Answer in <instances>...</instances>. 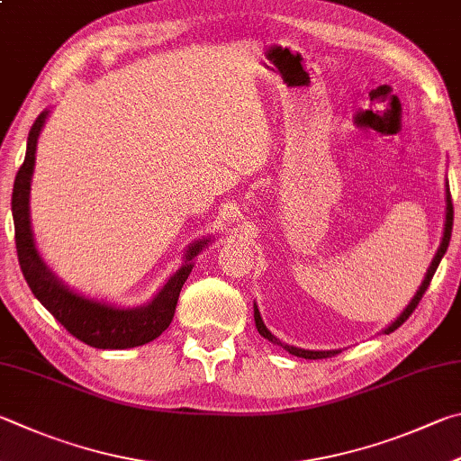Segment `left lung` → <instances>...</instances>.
<instances>
[{"label":"left lung","mask_w":461,"mask_h":461,"mask_svg":"<svg viewBox=\"0 0 461 461\" xmlns=\"http://www.w3.org/2000/svg\"><path fill=\"white\" fill-rule=\"evenodd\" d=\"M451 228H454V205H451L449 183H447V179H446V221H443V233H441V241H439L438 252H435V256H433V259H431V264H429V267H428V272H425L423 280H421V284H420V288H417V292H415L413 298H411V303H409V304L403 308V312H401V314L395 318V321H393V322L387 326V329H383V334H389V332H393L395 329H399V326L403 324L409 316H411V312L415 311V306L420 304V300H421V296L425 294V290H428L435 270H438V266H439V262H441L443 254L447 252V246H449V240H451ZM254 321H256L258 332L262 334L264 339L274 342V345L282 347L284 350H288V353L294 355V357L312 358V361H314V358H329V357H334V355L340 353V348H332V350H311V348H300V347H294V345H288V342H282L280 339H276L274 334L266 329V324H264V321H262V314H259V308H258L256 303H254Z\"/></svg>","instance_id":"left-lung-1"}]
</instances>
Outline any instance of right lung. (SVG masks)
I'll use <instances>...</instances> for the list:
<instances>
[{
	"mask_svg": "<svg viewBox=\"0 0 461 461\" xmlns=\"http://www.w3.org/2000/svg\"><path fill=\"white\" fill-rule=\"evenodd\" d=\"M50 116V108L41 111L32 124L26 158L14 181L12 215L15 228V248H18L20 267L30 290L41 306L60 322L66 330L78 340L95 348H132L155 340L167 326L171 324L179 292L195 266V258L213 244L215 233L194 240L185 248L181 266L165 280L157 294L140 306H122L104 298L86 296L70 288L62 278H58L52 267L41 258L33 240L32 215H30V191L33 167H36V149L41 129Z\"/></svg>",
	"mask_w": 461,
	"mask_h": 461,
	"instance_id": "obj_1",
	"label": "right lung"
}]
</instances>
